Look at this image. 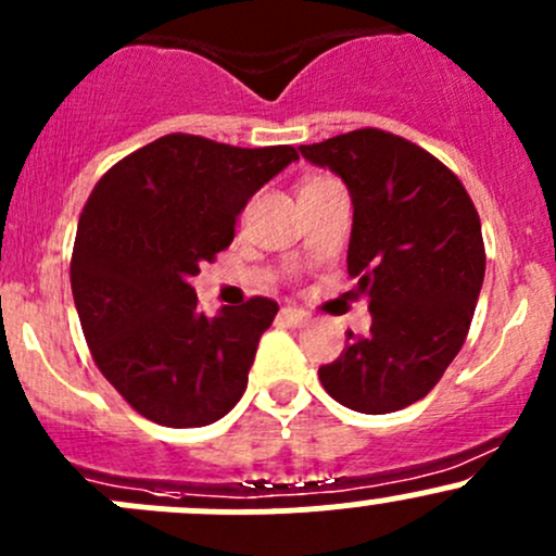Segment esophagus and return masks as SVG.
Masks as SVG:
<instances>
[{"mask_svg": "<svg viewBox=\"0 0 556 556\" xmlns=\"http://www.w3.org/2000/svg\"><path fill=\"white\" fill-rule=\"evenodd\" d=\"M282 319L285 323H290V325H304V323H309V314H306L304 309H299V306H285L282 312Z\"/></svg>", "mask_w": 556, "mask_h": 556, "instance_id": "34e87169", "label": "esophagus"}]
</instances>
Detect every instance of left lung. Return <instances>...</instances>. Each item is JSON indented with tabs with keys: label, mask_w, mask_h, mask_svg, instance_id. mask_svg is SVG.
Segmentation results:
<instances>
[{
	"label": "left lung",
	"mask_w": 556,
	"mask_h": 556,
	"mask_svg": "<svg viewBox=\"0 0 556 556\" xmlns=\"http://www.w3.org/2000/svg\"><path fill=\"white\" fill-rule=\"evenodd\" d=\"M301 155L350 190L346 268L371 309V333L350 330L339 361L319 366V382L352 412L412 406L468 336L486 263L479 212L439 159L379 128L301 144Z\"/></svg>",
	"instance_id": "left-lung-1"
}]
</instances>
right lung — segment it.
Here are the masks:
<instances>
[{
    "instance_id": "obj_1",
    "label": "right lung",
    "mask_w": 556,
    "mask_h": 556,
    "mask_svg": "<svg viewBox=\"0 0 556 556\" xmlns=\"http://www.w3.org/2000/svg\"><path fill=\"white\" fill-rule=\"evenodd\" d=\"M293 161L290 144L169 134L117 161L88 195L72 295L99 371L142 417L201 428L242 397L279 306L255 295L206 317L190 277L233 242L247 201Z\"/></svg>"
}]
</instances>
